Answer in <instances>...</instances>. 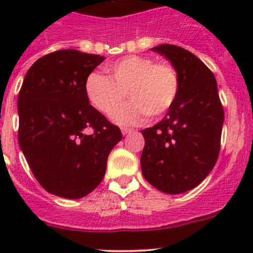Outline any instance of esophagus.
<instances>
[{"label":"esophagus","instance_id":"34e87169","mask_svg":"<svg viewBox=\"0 0 253 253\" xmlns=\"http://www.w3.org/2000/svg\"><path fill=\"white\" fill-rule=\"evenodd\" d=\"M122 133H123V135H128V134L133 133V129H129V128H123V129H122Z\"/></svg>","mask_w":253,"mask_h":253}]
</instances>
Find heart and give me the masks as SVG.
Returning <instances> with one entry per match:
<instances>
[{"label":"heart","mask_w":253,"mask_h":253,"mask_svg":"<svg viewBox=\"0 0 253 253\" xmlns=\"http://www.w3.org/2000/svg\"><path fill=\"white\" fill-rule=\"evenodd\" d=\"M110 77L91 73L86 93L91 104L104 114H111L122 103L126 92L133 100L113 114L118 124L133 125L143 118L161 116L178 95V76L169 63H156L142 55H129L106 67Z\"/></svg>","instance_id":"heart-1"}]
</instances>
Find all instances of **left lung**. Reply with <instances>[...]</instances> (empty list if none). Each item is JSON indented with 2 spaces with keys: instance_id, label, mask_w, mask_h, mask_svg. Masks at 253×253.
Here are the masks:
<instances>
[{
  "instance_id": "obj_1",
  "label": "left lung",
  "mask_w": 253,
  "mask_h": 253,
  "mask_svg": "<svg viewBox=\"0 0 253 253\" xmlns=\"http://www.w3.org/2000/svg\"><path fill=\"white\" fill-rule=\"evenodd\" d=\"M152 50L163 55L178 76V95L166 116L142 130L146 140L140 166L152 186L182 194L198 186L218 160L224 111L209 68L189 50L162 44Z\"/></svg>"
}]
</instances>
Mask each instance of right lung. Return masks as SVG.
Segmentation results:
<instances>
[{
  "instance_id": "obj_1",
  "label": "right lung",
  "mask_w": 253,
  "mask_h": 253,
  "mask_svg": "<svg viewBox=\"0 0 253 253\" xmlns=\"http://www.w3.org/2000/svg\"><path fill=\"white\" fill-rule=\"evenodd\" d=\"M105 57L64 49L29 68L17 99L19 144L53 195L81 199L99 186L122 131L90 105L86 81ZM92 128L91 134L86 130Z\"/></svg>"
}]
</instances>
